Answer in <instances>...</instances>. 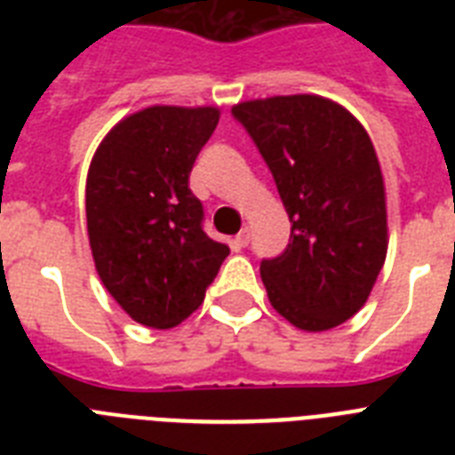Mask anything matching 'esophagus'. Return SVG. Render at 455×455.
<instances>
[{
  "label": "esophagus",
  "mask_w": 455,
  "mask_h": 455,
  "mask_svg": "<svg viewBox=\"0 0 455 455\" xmlns=\"http://www.w3.org/2000/svg\"><path fill=\"white\" fill-rule=\"evenodd\" d=\"M248 243H250V228L245 227V228H243V231H241V234H238V235H235V238H234V248L241 250V248H245Z\"/></svg>",
  "instance_id": "obj_1"
}]
</instances>
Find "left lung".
<instances>
[{
	"label": "left lung",
	"instance_id": "left-lung-1",
	"mask_svg": "<svg viewBox=\"0 0 455 455\" xmlns=\"http://www.w3.org/2000/svg\"><path fill=\"white\" fill-rule=\"evenodd\" d=\"M291 217V243L259 267L271 307L307 332L366 304L387 257V193L375 146L332 99L291 94L235 103Z\"/></svg>",
	"mask_w": 455,
	"mask_h": 455
}]
</instances>
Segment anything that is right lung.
Instances as JSON below:
<instances>
[{"label":"right lung","instance_id":"1","mask_svg":"<svg viewBox=\"0 0 455 455\" xmlns=\"http://www.w3.org/2000/svg\"><path fill=\"white\" fill-rule=\"evenodd\" d=\"M217 106H148L113 124L87 172V234L96 274L130 318L174 328L205 299L227 243L203 231L188 188Z\"/></svg>","mask_w":455,"mask_h":455}]
</instances>
